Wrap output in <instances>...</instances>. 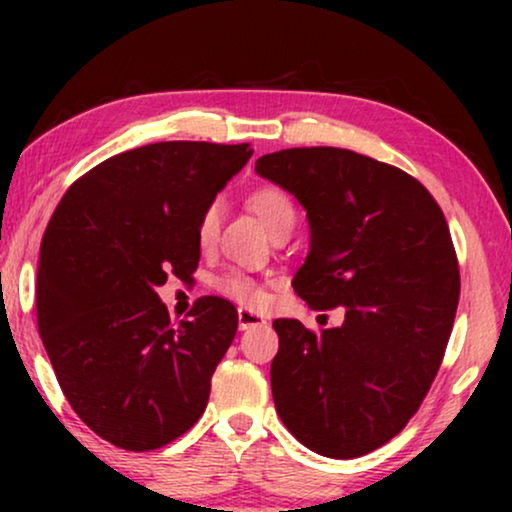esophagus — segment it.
I'll return each mask as SVG.
<instances>
[{
    "instance_id": "esophagus-1",
    "label": "esophagus",
    "mask_w": 512,
    "mask_h": 512,
    "mask_svg": "<svg viewBox=\"0 0 512 512\" xmlns=\"http://www.w3.org/2000/svg\"><path fill=\"white\" fill-rule=\"evenodd\" d=\"M263 324L265 319L258 312L247 310V307H240V310H237V326H240V331H249V328L263 326Z\"/></svg>"
}]
</instances>
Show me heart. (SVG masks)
I'll use <instances>...</instances> for the list:
<instances>
[{
    "instance_id": "1",
    "label": "heart",
    "mask_w": 512,
    "mask_h": 512,
    "mask_svg": "<svg viewBox=\"0 0 512 512\" xmlns=\"http://www.w3.org/2000/svg\"><path fill=\"white\" fill-rule=\"evenodd\" d=\"M249 207L251 212L256 214V219L261 221V226L268 230V235L272 230L282 226H293V223H296V207H293V200L277 186L256 188V191L249 195ZM219 221H221V207L219 202H212V205L202 212L200 223H198V242L202 247H207V244L216 237ZM219 289L226 293V296L247 305H258L263 300V291L258 289L249 277L237 275V272L223 277L219 282Z\"/></svg>"
}]
</instances>
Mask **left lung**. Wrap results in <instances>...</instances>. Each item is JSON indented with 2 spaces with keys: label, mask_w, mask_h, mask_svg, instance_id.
<instances>
[{
  "label": "left lung",
  "mask_w": 512,
  "mask_h": 512,
  "mask_svg": "<svg viewBox=\"0 0 512 512\" xmlns=\"http://www.w3.org/2000/svg\"><path fill=\"white\" fill-rule=\"evenodd\" d=\"M256 174L307 212L293 291L314 310H345L319 335L275 319L277 415L321 457H361L408 424L443 361L459 303L450 228L417 179L349 149L268 153Z\"/></svg>",
  "instance_id": "obj_1"
}]
</instances>
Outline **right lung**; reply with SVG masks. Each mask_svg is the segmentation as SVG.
Segmentation results:
<instances>
[{
  "label": "right lung",
  "mask_w": 512,
  "mask_h": 512,
  "mask_svg": "<svg viewBox=\"0 0 512 512\" xmlns=\"http://www.w3.org/2000/svg\"><path fill=\"white\" fill-rule=\"evenodd\" d=\"M249 144L158 142L107 158L65 193L41 242L37 321L76 415L111 445L158 450L198 422L237 331L205 296L170 324L158 286L191 277L198 223Z\"/></svg>",
  "instance_id": "1"
}]
</instances>
